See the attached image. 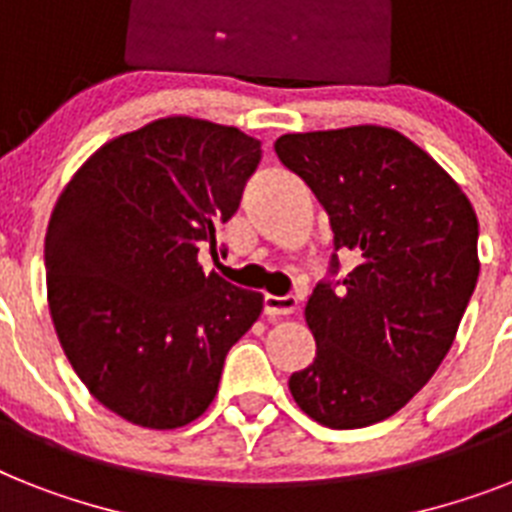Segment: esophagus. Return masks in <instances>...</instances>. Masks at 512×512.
<instances>
[{
	"instance_id": "obj_1",
	"label": "esophagus",
	"mask_w": 512,
	"mask_h": 512,
	"mask_svg": "<svg viewBox=\"0 0 512 512\" xmlns=\"http://www.w3.org/2000/svg\"><path fill=\"white\" fill-rule=\"evenodd\" d=\"M294 310H297V297H276V294H265L263 297V313L268 318L292 315Z\"/></svg>"
}]
</instances>
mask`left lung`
<instances>
[{"mask_svg":"<svg viewBox=\"0 0 512 512\" xmlns=\"http://www.w3.org/2000/svg\"><path fill=\"white\" fill-rule=\"evenodd\" d=\"M276 155L326 207L355 268L305 307L315 360L292 373L302 413L328 429L386 421L450 352L479 278V220L455 178L384 126L284 134ZM331 255V273L339 255Z\"/></svg>","mask_w":512,"mask_h":512,"instance_id":"8db88e82","label":"left lung"}]
</instances>
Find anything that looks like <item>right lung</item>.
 <instances>
[{"mask_svg":"<svg viewBox=\"0 0 512 512\" xmlns=\"http://www.w3.org/2000/svg\"><path fill=\"white\" fill-rule=\"evenodd\" d=\"M260 141L170 115L107 141L57 199L44 242L54 331L107 410L178 429L215 400L228 350L263 294L199 265L215 226L239 210Z\"/></svg>","mask_w":512,"mask_h":512,"instance_id":"1","label":"right lung"}]
</instances>
